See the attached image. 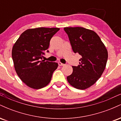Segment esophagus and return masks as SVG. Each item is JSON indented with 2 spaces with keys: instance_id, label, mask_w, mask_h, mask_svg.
Segmentation results:
<instances>
[{
  "instance_id": "esophagus-1",
  "label": "esophagus",
  "mask_w": 121,
  "mask_h": 121,
  "mask_svg": "<svg viewBox=\"0 0 121 121\" xmlns=\"http://www.w3.org/2000/svg\"><path fill=\"white\" fill-rule=\"evenodd\" d=\"M58 64H59V66H64L65 65L64 64H62L61 62H58Z\"/></svg>"
}]
</instances>
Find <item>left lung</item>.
Returning a JSON list of instances; mask_svg holds the SVG:
<instances>
[{"label":"left lung","instance_id":"8db88e82","mask_svg":"<svg viewBox=\"0 0 121 121\" xmlns=\"http://www.w3.org/2000/svg\"><path fill=\"white\" fill-rule=\"evenodd\" d=\"M73 51L82 58L77 66L67 77L73 87L84 90L91 86L100 77L106 67L108 53L100 37L95 32L82 27H66Z\"/></svg>","mask_w":121,"mask_h":121}]
</instances>
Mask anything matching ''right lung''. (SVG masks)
<instances>
[{"label":"right lung","instance_id":"right-lung-1","mask_svg":"<svg viewBox=\"0 0 121 121\" xmlns=\"http://www.w3.org/2000/svg\"><path fill=\"white\" fill-rule=\"evenodd\" d=\"M60 28L29 29L22 33L12 48L15 69L22 81L31 88L39 89L51 81L58 64L42 60L45 51L49 52L50 40Z\"/></svg>","mask_w":121,"mask_h":121}]
</instances>
